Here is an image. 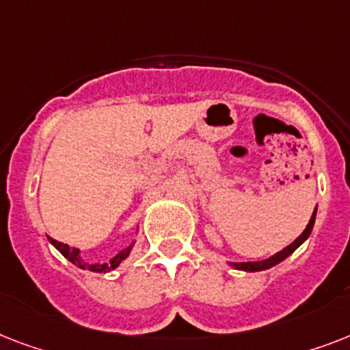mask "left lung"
Returning <instances> with one entry per match:
<instances>
[{"instance_id":"8db88e82","label":"left lung","mask_w":350,"mask_h":350,"mask_svg":"<svg viewBox=\"0 0 350 350\" xmlns=\"http://www.w3.org/2000/svg\"><path fill=\"white\" fill-rule=\"evenodd\" d=\"M314 219H316V211H314V214H312V218H310L309 225H307V229H305L304 232H301V236H299V238L296 239L294 243H291V245H288V247H285V249H283V250H280L278 254L271 256L269 260H263V261H247V263H232V265L236 267V269H239V271H249V272L265 271V269H271V267L278 265L280 261H283V260H285V258H287V256L293 254L294 250L298 249L299 245L304 243L305 239L309 238L310 230H312V227H314Z\"/></svg>"}]
</instances>
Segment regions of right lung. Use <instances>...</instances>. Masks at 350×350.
I'll use <instances>...</instances> for the list:
<instances>
[{
	"instance_id": "add662e5",
	"label": "right lung",
	"mask_w": 350,
	"mask_h": 350,
	"mask_svg": "<svg viewBox=\"0 0 350 350\" xmlns=\"http://www.w3.org/2000/svg\"><path fill=\"white\" fill-rule=\"evenodd\" d=\"M51 241H52V245H54V247H56V249L59 250L63 256H65V258H68V260L72 261L74 265H78L79 269H89V271H92V272H109V271H112V269H116L121 261L125 260L126 256H129V252H131V249H132V247H129V249L121 250L120 254L114 256V258H112L111 261H107V263H94V265H90V263H85V261L79 258L78 249L68 247V245L62 243V241H57V239L51 238Z\"/></svg>"
}]
</instances>
